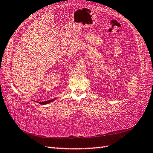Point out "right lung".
<instances>
[{"instance_id":"1","label":"right lung","mask_w":153,"mask_h":153,"mask_svg":"<svg viewBox=\"0 0 153 153\" xmlns=\"http://www.w3.org/2000/svg\"><path fill=\"white\" fill-rule=\"evenodd\" d=\"M56 99V98H53V99H51V100H46V101H44V102H39V104L41 105H46V104H48V103H50L51 102L54 101Z\"/></svg>"}]
</instances>
